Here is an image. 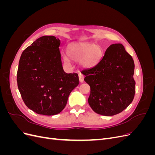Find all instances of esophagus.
I'll return each instance as SVG.
<instances>
[{
	"label": "esophagus",
	"mask_w": 155,
	"mask_h": 155,
	"mask_svg": "<svg viewBox=\"0 0 155 155\" xmlns=\"http://www.w3.org/2000/svg\"><path fill=\"white\" fill-rule=\"evenodd\" d=\"M79 81H80L81 83L83 82V81H84V76L81 73L79 74Z\"/></svg>",
	"instance_id": "esophagus-1"
}]
</instances>
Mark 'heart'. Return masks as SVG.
Listing matches in <instances>:
<instances>
[{"mask_svg":"<svg viewBox=\"0 0 155 155\" xmlns=\"http://www.w3.org/2000/svg\"><path fill=\"white\" fill-rule=\"evenodd\" d=\"M104 51L100 46L88 43H71L67 48L68 58L74 62H79L81 68H91L100 63ZM65 60L68 61L66 58Z\"/></svg>","mask_w":155,"mask_h":155,"instance_id":"1","label":"heart"}]
</instances>
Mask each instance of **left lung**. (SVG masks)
<instances>
[{
	"mask_svg": "<svg viewBox=\"0 0 155 155\" xmlns=\"http://www.w3.org/2000/svg\"><path fill=\"white\" fill-rule=\"evenodd\" d=\"M134 63L123 45H111L96 66L84 70L91 87L89 105L96 113L114 116L125 109L135 94Z\"/></svg>",
	"mask_w": 155,
	"mask_h": 155,
	"instance_id": "8db88e82",
	"label": "left lung"
}]
</instances>
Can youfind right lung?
<instances>
[{
    "label": "right lung",
    "instance_id": "add662e5",
    "mask_svg": "<svg viewBox=\"0 0 155 155\" xmlns=\"http://www.w3.org/2000/svg\"><path fill=\"white\" fill-rule=\"evenodd\" d=\"M60 44L54 36L41 37L23 51L18 63V88L25 105L39 114H59L79 85L78 74L64 71Z\"/></svg>",
    "mask_w": 155,
    "mask_h": 155
}]
</instances>
